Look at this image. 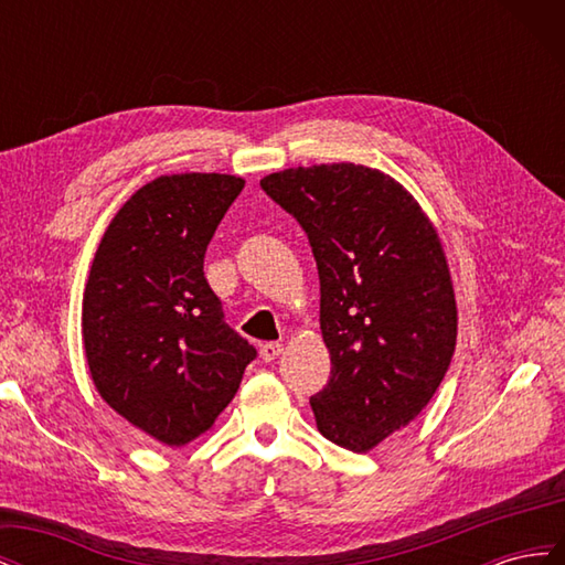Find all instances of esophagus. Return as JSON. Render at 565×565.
I'll use <instances>...</instances> for the list:
<instances>
[{
    "label": "esophagus",
    "instance_id": "1",
    "mask_svg": "<svg viewBox=\"0 0 565 565\" xmlns=\"http://www.w3.org/2000/svg\"><path fill=\"white\" fill-rule=\"evenodd\" d=\"M282 353V344H278V341H268V344L262 347V358L266 363H273L276 358Z\"/></svg>",
    "mask_w": 565,
    "mask_h": 565
}]
</instances>
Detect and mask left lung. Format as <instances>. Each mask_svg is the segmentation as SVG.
<instances>
[{
  "label": "left lung",
  "instance_id": "left-lung-1",
  "mask_svg": "<svg viewBox=\"0 0 565 565\" xmlns=\"http://www.w3.org/2000/svg\"><path fill=\"white\" fill-rule=\"evenodd\" d=\"M264 191L309 235L332 374L318 431L370 452L434 398L457 344V301L434 221L396 179L353 162L292 167Z\"/></svg>",
  "mask_w": 565,
  "mask_h": 565
}]
</instances>
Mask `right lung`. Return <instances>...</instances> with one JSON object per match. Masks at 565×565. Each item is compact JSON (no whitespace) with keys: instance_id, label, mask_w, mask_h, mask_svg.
I'll return each mask as SVG.
<instances>
[{"instance_id":"add662e5","label":"right lung","mask_w":565,"mask_h":565,"mask_svg":"<svg viewBox=\"0 0 565 565\" xmlns=\"http://www.w3.org/2000/svg\"><path fill=\"white\" fill-rule=\"evenodd\" d=\"M245 179L167 174L141 185L100 237L82 299L96 391L148 438L181 448L233 401L254 347L224 322L204 252Z\"/></svg>"}]
</instances>
